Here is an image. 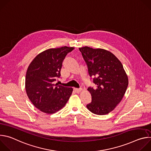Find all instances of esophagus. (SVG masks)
<instances>
[{"label": "esophagus", "mask_w": 151, "mask_h": 151, "mask_svg": "<svg viewBox=\"0 0 151 151\" xmlns=\"http://www.w3.org/2000/svg\"><path fill=\"white\" fill-rule=\"evenodd\" d=\"M74 90L76 93H79L82 90V88H74Z\"/></svg>", "instance_id": "34e87169"}]
</instances>
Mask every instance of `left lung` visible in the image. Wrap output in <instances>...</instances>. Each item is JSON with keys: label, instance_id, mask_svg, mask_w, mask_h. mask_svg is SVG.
<instances>
[{"label": "left lung", "instance_id": "left-lung-1", "mask_svg": "<svg viewBox=\"0 0 151 151\" xmlns=\"http://www.w3.org/2000/svg\"><path fill=\"white\" fill-rule=\"evenodd\" d=\"M97 88L89 87L92 101L87 105L92 113L103 115L112 112L122 100L128 79L121 62L111 52L84 47L79 48Z\"/></svg>", "mask_w": 151, "mask_h": 151}]
</instances>
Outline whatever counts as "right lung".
Here are the masks:
<instances>
[{
	"instance_id": "obj_1",
	"label": "right lung",
	"mask_w": 151,
	"mask_h": 151,
	"mask_svg": "<svg viewBox=\"0 0 151 151\" xmlns=\"http://www.w3.org/2000/svg\"><path fill=\"white\" fill-rule=\"evenodd\" d=\"M75 49L62 47L39 53L28 67L25 81L27 95L41 112L54 114L65 106L73 88L55 84L60 76L62 63L66 55Z\"/></svg>"
}]
</instances>
